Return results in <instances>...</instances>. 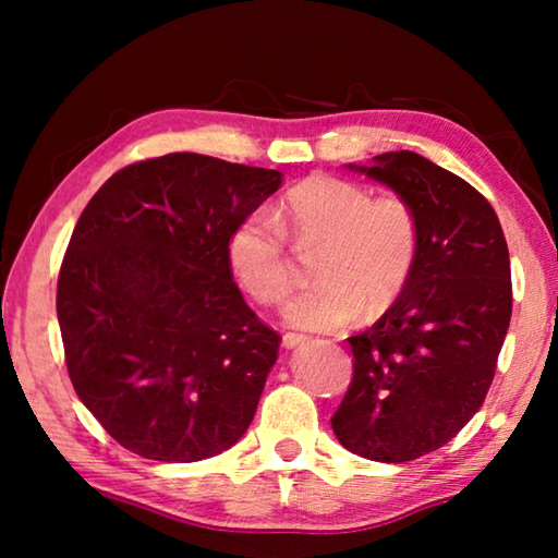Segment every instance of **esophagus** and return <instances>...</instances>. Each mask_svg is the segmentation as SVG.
<instances>
[{
	"label": "esophagus",
	"instance_id": "esophagus-1",
	"mask_svg": "<svg viewBox=\"0 0 558 558\" xmlns=\"http://www.w3.org/2000/svg\"><path fill=\"white\" fill-rule=\"evenodd\" d=\"M302 342H305V337H302V335H295V332L282 335V347H286V349H295Z\"/></svg>",
	"mask_w": 558,
	"mask_h": 558
}]
</instances>
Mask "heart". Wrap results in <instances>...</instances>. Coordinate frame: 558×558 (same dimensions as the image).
<instances>
[{
  "mask_svg": "<svg viewBox=\"0 0 558 558\" xmlns=\"http://www.w3.org/2000/svg\"><path fill=\"white\" fill-rule=\"evenodd\" d=\"M325 241L317 288L302 290L286 307V323L307 332H332L364 315L389 310L409 286L418 260L421 229L401 196H374L342 177L313 174L282 196L276 211H251L229 235V263L241 286L263 305H278L295 288L286 248Z\"/></svg>",
  "mask_w": 558,
  "mask_h": 558,
  "instance_id": "b5f03b06",
  "label": "heart"
}]
</instances>
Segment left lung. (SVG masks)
Returning a JSON list of instances; mask_svg holds the SVG:
<instances>
[{
  "mask_svg": "<svg viewBox=\"0 0 558 558\" xmlns=\"http://www.w3.org/2000/svg\"><path fill=\"white\" fill-rule=\"evenodd\" d=\"M415 211L418 260L401 298L349 337L352 384L332 415L356 456L405 462L438 450L480 411L512 317L502 226L465 179L401 149L354 167Z\"/></svg>",
  "mask_w": 558,
  "mask_h": 558,
  "instance_id": "8db88e82",
  "label": "left lung"
}]
</instances>
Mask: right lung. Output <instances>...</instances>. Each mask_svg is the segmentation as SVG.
<instances>
[{
	"label": "right lung",
	"instance_id": "obj_1",
	"mask_svg": "<svg viewBox=\"0 0 558 558\" xmlns=\"http://www.w3.org/2000/svg\"><path fill=\"white\" fill-rule=\"evenodd\" d=\"M280 182L172 153L122 167L83 209L56 313L73 389L122 448L196 462L248 430L280 335L245 305L226 245Z\"/></svg>",
	"mask_w": 558,
	"mask_h": 558
}]
</instances>
